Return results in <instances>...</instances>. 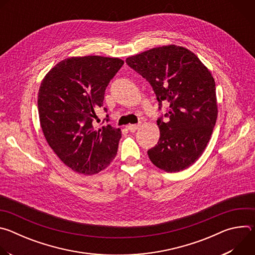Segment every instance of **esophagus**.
Masks as SVG:
<instances>
[{
  "label": "esophagus",
  "mask_w": 255,
  "mask_h": 255,
  "mask_svg": "<svg viewBox=\"0 0 255 255\" xmlns=\"http://www.w3.org/2000/svg\"><path fill=\"white\" fill-rule=\"evenodd\" d=\"M139 127H140L139 124H130V125L127 126V128H128L131 132H135Z\"/></svg>",
  "instance_id": "obj_1"
}]
</instances>
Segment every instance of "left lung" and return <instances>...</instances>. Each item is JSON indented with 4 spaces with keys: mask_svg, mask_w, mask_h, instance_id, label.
I'll return each instance as SVG.
<instances>
[{
    "mask_svg": "<svg viewBox=\"0 0 255 255\" xmlns=\"http://www.w3.org/2000/svg\"><path fill=\"white\" fill-rule=\"evenodd\" d=\"M126 63L151 85L159 109L169 103L167 121L157 120L160 137L147 151L149 159L167 172L190 167L203 154L217 120L211 71L194 52L173 44L129 56Z\"/></svg>",
    "mask_w": 255,
    "mask_h": 255,
    "instance_id": "1",
    "label": "left lung"
}]
</instances>
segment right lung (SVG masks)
Returning a JSON list of instances; mask_svg holds the SVG:
<instances>
[{
    "label": "right lung",
    "mask_w": 255,
    "mask_h": 255,
    "mask_svg": "<svg viewBox=\"0 0 255 255\" xmlns=\"http://www.w3.org/2000/svg\"><path fill=\"white\" fill-rule=\"evenodd\" d=\"M123 64L117 57H68L41 82L37 104L43 134L59 159L78 173H98L117 154L121 130L110 124L96 128L94 121L107 86Z\"/></svg>",
    "instance_id": "right-lung-1"
}]
</instances>
